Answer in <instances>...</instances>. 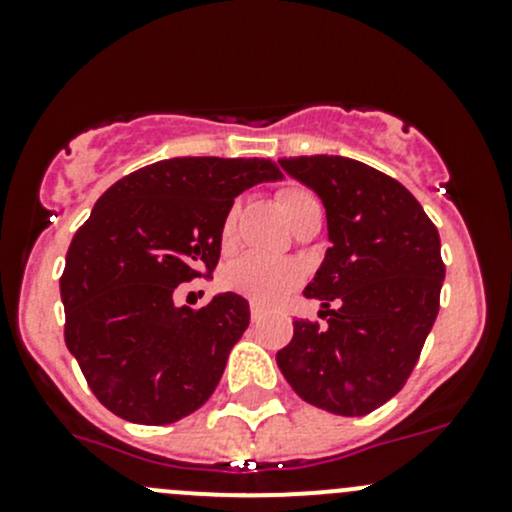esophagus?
Here are the masks:
<instances>
[{"label": "esophagus", "mask_w": 512, "mask_h": 512, "mask_svg": "<svg viewBox=\"0 0 512 512\" xmlns=\"http://www.w3.org/2000/svg\"><path fill=\"white\" fill-rule=\"evenodd\" d=\"M250 319H252V324H257L262 319V309L257 307V304H250Z\"/></svg>", "instance_id": "esophagus-1"}]
</instances>
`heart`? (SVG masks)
<instances>
[{"label":"heart","instance_id":"b5f03b06","mask_svg":"<svg viewBox=\"0 0 512 512\" xmlns=\"http://www.w3.org/2000/svg\"><path fill=\"white\" fill-rule=\"evenodd\" d=\"M277 203H280L289 225H294L302 215L312 213V210H322L317 195L312 190L302 188V185H285V188H280ZM232 235H235V210H227L223 227H220L223 245H230ZM297 282L299 270L292 262L257 255V252L237 257L223 270V285L230 292L252 299L255 304L280 302L282 297H287L297 287Z\"/></svg>","mask_w":512,"mask_h":512}]
</instances>
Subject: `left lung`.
<instances>
[{"instance_id": "1", "label": "left lung", "mask_w": 512, "mask_h": 512, "mask_svg": "<svg viewBox=\"0 0 512 512\" xmlns=\"http://www.w3.org/2000/svg\"><path fill=\"white\" fill-rule=\"evenodd\" d=\"M280 165L322 198L332 247L304 289L327 324L297 319L277 366L307 404L366 416L404 389L436 322L441 237L414 195L371 165L342 156Z\"/></svg>"}]
</instances>
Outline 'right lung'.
<instances>
[{
	"instance_id": "add662e5",
	"label": "right lung",
	"mask_w": 512,
	"mask_h": 512,
	"mask_svg": "<svg viewBox=\"0 0 512 512\" xmlns=\"http://www.w3.org/2000/svg\"><path fill=\"white\" fill-rule=\"evenodd\" d=\"M280 178L265 158H170L98 198L59 285L66 347L108 411L165 426L210 399L250 324V304L225 292L193 312L175 307L173 292L213 275L237 195Z\"/></svg>"
}]
</instances>
